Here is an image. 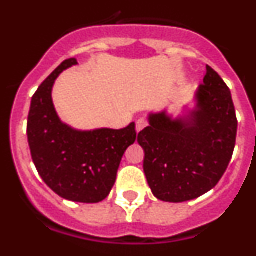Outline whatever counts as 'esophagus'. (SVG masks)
I'll return each mask as SVG.
<instances>
[{
	"instance_id": "esophagus-1",
	"label": "esophagus",
	"mask_w": 256,
	"mask_h": 256,
	"mask_svg": "<svg viewBox=\"0 0 256 256\" xmlns=\"http://www.w3.org/2000/svg\"><path fill=\"white\" fill-rule=\"evenodd\" d=\"M146 126H148V122L144 120V119H138L137 123H136V130H137V132H141Z\"/></svg>"
}]
</instances>
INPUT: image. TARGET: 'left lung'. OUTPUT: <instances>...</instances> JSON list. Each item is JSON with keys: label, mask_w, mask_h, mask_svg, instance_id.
I'll return each instance as SVG.
<instances>
[{"label": "left lung", "mask_w": 256, "mask_h": 256, "mask_svg": "<svg viewBox=\"0 0 256 256\" xmlns=\"http://www.w3.org/2000/svg\"><path fill=\"white\" fill-rule=\"evenodd\" d=\"M195 108L173 118L150 112L138 133L144 172L154 196L166 202L194 200L216 186L234 150L237 118L230 88L206 65Z\"/></svg>", "instance_id": "obj_1"}]
</instances>
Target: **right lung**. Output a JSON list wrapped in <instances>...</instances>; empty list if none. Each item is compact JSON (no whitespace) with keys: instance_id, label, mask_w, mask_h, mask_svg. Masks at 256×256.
I'll return each mask as SVG.
<instances>
[{"instance_id":"right-lung-1","label":"right lung","mask_w":256,"mask_h":256,"mask_svg":"<svg viewBox=\"0 0 256 256\" xmlns=\"http://www.w3.org/2000/svg\"><path fill=\"white\" fill-rule=\"evenodd\" d=\"M78 64L62 61L32 97L28 144L38 174L52 191L76 202L94 204L114 186L124 152L136 141L134 123L123 130H78L61 122L52 102V87L60 73Z\"/></svg>"}]
</instances>
